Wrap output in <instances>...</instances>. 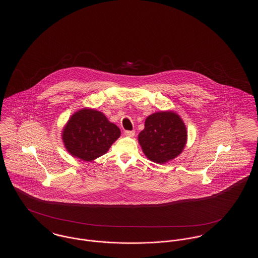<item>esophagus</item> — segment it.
<instances>
[{"instance_id":"esophagus-1","label":"esophagus","mask_w":258,"mask_h":258,"mask_svg":"<svg viewBox=\"0 0 258 258\" xmlns=\"http://www.w3.org/2000/svg\"><path fill=\"white\" fill-rule=\"evenodd\" d=\"M124 135L130 136V137H134L135 135V131H125L124 132Z\"/></svg>"}]
</instances>
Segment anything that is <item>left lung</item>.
Instances as JSON below:
<instances>
[{
    "instance_id": "1",
    "label": "left lung",
    "mask_w": 258,
    "mask_h": 258,
    "mask_svg": "<svg viewBox=\"0 0 258 258\" xmlns=\"http://www.w3.org/2000/svg\"><path fill=\"white\" fill-rule=\"evenodd\" d=\"M186 128L174 112H157L145 121L138 141L148 159L164 163L179 156L186 143Z\"/></svg>"
}]
</instances>
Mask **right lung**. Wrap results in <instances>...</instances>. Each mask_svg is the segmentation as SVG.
Returning a JSON list of instances; mask_svg holds the SVG:
<instances>
[{"label": "right lung", "mask_w": 258, "mask_h": 258, "mask_svg": "<svg viewBox=\"0 0 258 258\" xmlns=\"http://www.w3.org/2000/svg\"><path fill=\"white\" fill-rule=\"evenodd\" d=\"M120 135V128L101 112L82 109L71 117L61 136L70 154L91 161L104 155Z\"/></svg>", "instance_id": "obj_1"}]
</instances>
